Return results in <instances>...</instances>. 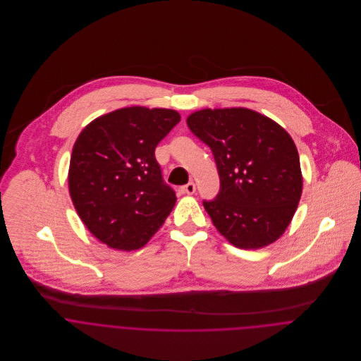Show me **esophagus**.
<instances>
[{
  "instance_id": "obj_1",
  "label": "esophagus",
  "mask_w": 361,
  "mask_h": 361,
  "mask_svg": "<svg viewBox=\"0 0 361 361\" xmlns=\"http://www.w3.org/2000/svg\"><path fill=\"white\" fill-rule=\"evenodd\" d=\"M180 192H182L183 195H193V193L196 192V185H195L193 182H189L188 185H185V186L180 189Z\"/></svg>"
}]
</instances>
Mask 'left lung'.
Here are the masks:
<instances>
[{
    "label": "left lung",
    "mask_w": 361,
    "mask_h": 361,
    "mask_svg": "<svg viewBox=\"0 0 361 361\" xmlns=\"http://www.w3.org/2000/svg\"><path fill=\"white\" fill-rule=\"evenodd\" d=\"M186 123L216 162L221 190L215 200L203 203L216 231L245 250L278 240L303 192L300 158L290 135L245 106L203 108Z\"/></svg>",
    "instance_id": "1"
}]
</instances>
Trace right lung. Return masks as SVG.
<instances>
[{"label":"right lung","instance_id":"1","mask_svg":"<svg viewBox=\"0 0 361 361\" xmlns=\"http://www.w3.org/2000/svg\"><path fill=\"white\" fill-rule=\"evenodd\" d=\"M179 121L175 109L132 105L100 115L78 136L69 195L86 228L108 247L142 249L175 206L154 150Z\"/></svg>","mask_w":361,"mask_h":361}]
</instances>
